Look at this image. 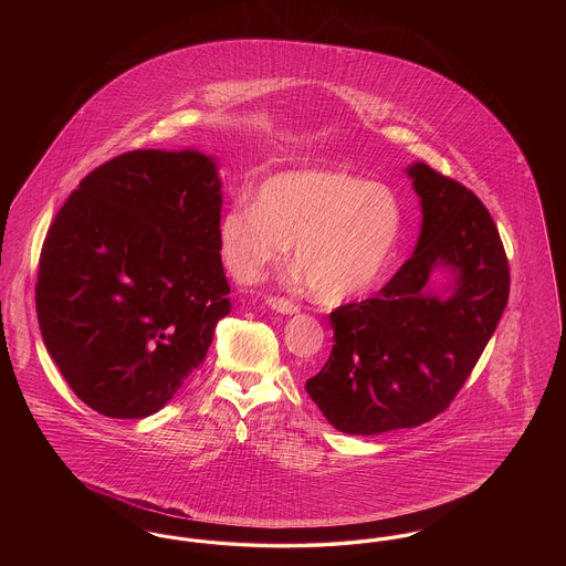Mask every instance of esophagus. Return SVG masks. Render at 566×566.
<instances>
[{
	"mask_svg": "<svg viewBox=\"0 0 566 566\" xmlns=\"http://www.w3.org/2000/svg\"><path fill=\"white\" fill-rule=\"evenodd\" d=\"M268 305L280 314H296L298 312V305H295L291 298H284V296H270Z\"/></svg>",
	"mask_w": 566,
	"mask_h": 566,
	"instance_id": "34e87169",
	"label": "esophagus"
}]
</instances>
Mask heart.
<instances>
[{
  "instance_id": "heart-1",
  "label": "heart",
  "mask_w": 566,
  "mask_h": 566,
  "mask_svg": "<svg viewBox=\"0 0 566 566\" xmlns=\"http://www.w3.org/2000/svg\"><path fill=\"white\" fill-rule=\"evenodd\" d=\"M403 227L397 195L335 169L271 176L254 203L227 210L218 227L224 265L256 280L295 243V265L314 298L337 305L367 293L386 270Z\"/></svg>"
}]
</instances>
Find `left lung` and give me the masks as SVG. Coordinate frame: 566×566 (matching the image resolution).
I'll use <instances>...</instances> for the list:
<instances>
[{
    "label": "left lung",
    "mask_w": 566,
    "mask_h": 566,
    "mask_svg": "<svg viewBox=\"0 0 566 566\" xmlns=\"http://www.w3.org/2000/svg\"><path fill=\"white\" fill-rule=\"evenodd\" d=\"M422 206L411 259L371 298L331 312L333 350L305 390L348 434L413 429L446 411L471 376L510 298V263L473 190L427 163L407 167ZM448 266L451 286L430 289Z\"/></svg>",
    "instance_id": "left-lung-1"
}]
</instances>
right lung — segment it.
Masks as SVG:
<instances>
[{"mask_svg": "<svg viewBox=\"0 0 566 566\" xmlns=\"http://www.w3.org/2000/svg\"><path fill=\"white\" fill-rule=\"evenodd\" d=\"M216 161L132 150L82 178L46 233L35 284L44 346L108 418L174 399L231 312Z\"/></svg>", "mask_w": 566, "mask_h": 566, "instance_id": "1", "label": "right lung"}]
</instances>
